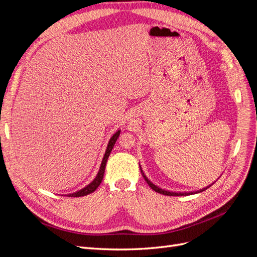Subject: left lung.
Segmentation results:
<instances>
[{"label":"left lung","mask_w":257,"mask_h":257,"mask_svg":"<svg viewBox=\"0 0 257 257\" xmlns=\"http://www.w3.org/2000/svg\"><path fill=\"white\" fill-rule=\"evenodd\" d=\"M142 174H143V176H144V178H145V180L147 181V183L149 184L150 188H151L153 191H155V192H158V193H160V194H163V195H167V196H182V195H191V194H195L194 192H191V193H174V192H168V191H165V190H162V189L159 188V186L154 185L152 182L149 181V179H148V178L144 175L143 170H142ZM205 190H207V188L204 189V190L199 191V192H203V191H205ZM199 192H196V193H199Z\"/></svg>","instance_id":"obj_1"}]
</instances>
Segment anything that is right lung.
<instances>
[{
  "instance_id": "add662e5",
  "label": "right lung",
  "mask_w": 257,
  "mask_h": 257,
  "mask_svg": "<svg viewBox=\"0 0 257 257\" xmlns=\"http://www.w3.org/2000/svg\"><path fill=\"white\" fill-rule=\"evenodd\" d=\"M120 135V131L116 132L115 134H113V136L110 138L109 143H108V146H107V149H106V152H105V155L103 158V161H102V164H100V167H99V172L96 176V178L93 180L88 186H85L84 189L76 192V193H73V194H68V196H72V197H81V196H85V195H89V194L94 192L97 188L98 185L100 184V182H102L103 178H104V173H105V167H106V163H107V160L108 158H109L110 155V152L112 150V148L116 142V139H118Z\"/></svg>"
}]
</instances>
